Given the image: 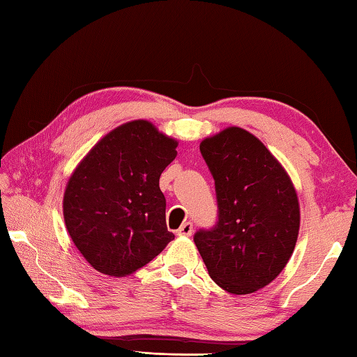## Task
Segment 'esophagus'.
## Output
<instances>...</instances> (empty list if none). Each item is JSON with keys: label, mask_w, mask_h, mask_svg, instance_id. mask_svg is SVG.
<instances>
[{"label": "esophagus", "mask_w": 357, "mask_h": 357, "mask_svg": "<svg viewBox=\"0 0 357 357\" xmlns=\"http://www.w3.org/2000/svg\"><path fill=\"white\" fill-rule=\"evenodd\" d=\"M192 233H193V225H192L190 222L183 223V225H181V228L178 229L179 236H192Z\"/></svg>", "instance_id": "esophagus-1"}]
</instances>
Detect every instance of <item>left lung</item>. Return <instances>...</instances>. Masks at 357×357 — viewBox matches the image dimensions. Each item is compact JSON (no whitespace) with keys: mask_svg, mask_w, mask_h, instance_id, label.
Returning a JSON list of instances; mask_svg holds the SVG:
<instances>
[{"mask_svg":"<svg viewBox=\"0 0 357 357\" xmlns=\"http://www.w3.org/2000/svg\"><path fill=\"white\" fill-rule=\"evenodd\" d=\"M200 151L215 181L219 220L193 241L217 285L255 293L293 255L301 223L294 184L261 140L236 126L204 138Z\"/></svg>","mask_w":357,"mask_h":357,"instance_id":"1","label":"left lung"}]
</instances>
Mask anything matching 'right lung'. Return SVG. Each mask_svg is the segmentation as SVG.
<instances>
[{"mask_svg": "<svg viewBox=\"0 0 357 357\" xmlns=\"http://www.w3.org/2000/svg\"><path fill=\"white\" fill-rule=\"evenodd\" d=\"M176 148L178 140L149 121H129L102 137L72 172L63 198L64 223L96 271L129 275L174 238L159 179Z\"/></svg>", "mask_w": 357, "mask_h": 357, "instance_id": "1", "label": "right lung"}]
</instances>
